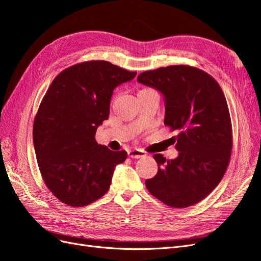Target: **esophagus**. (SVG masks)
Listing matches in <instances>:
<instances>
[{
	"label": "esophagus",
	"instance_id": "obj_1",
	"mask_svg": "<svg viewBox=\"0 0 261 261\" xmlns=\"http://www.w3.org/2000/svg\"><path fill=\"white\" fill-rule=\"evenodd\" d=\"M128 156L132 158V159H140V158L146 156V152L143 151V150L134 149V150H129Z\"/></svg>",
	"mask_w": 261,
	"mask_h": 261
}]
</instances>
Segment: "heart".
I'll return each instance as SVG.
<instances>
[{
    "label": "heart",
    "mask_w": 261,
    "mask_h": 261,
    "mask_svg": "<svg viewBox=\"0 0 261 261\" xmlns=\"http://www.w3.org/2000/svg\"><path fill=\"white\" fill-rule=\"evenodd\" d=\"M147 90H148V89H145V90H141V91H147Z\"/></svg>",
    "instance_id": "1"
}]
</instances>
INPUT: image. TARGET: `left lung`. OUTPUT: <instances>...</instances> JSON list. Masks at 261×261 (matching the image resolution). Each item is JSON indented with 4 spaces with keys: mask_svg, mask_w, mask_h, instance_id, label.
Segmentation results:
<instances>
[{
    "mask_svg": "<svg viewBox=\"0 0 261 261\" xmlns=\"http://www.w3.org/2000/svg\"><path fill=\"white\" fill-rule=\"evenodd\" d=\"M137 82L164 99V124L178 130V155L154 154L158 173L146 180L149 193L173 208L202 200L222 179L230 162L232 126L219 84L202 70L175 65L141 73Z\"/></svg>",
    "mask_w": 261,
    "mask_h": 261,
    "instance_id": "8db88e82",
    "label": "left lung"
}]
</instances>
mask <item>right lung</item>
Returning a JSON list of instances; mask_svg holds the SVG:
<instances>
[{
    "mask_svg": "<svg viewBox=\"0 0 261 261\" xmlns=\"http://www.w3.org/2000/svg\"><path fill=\"white\" fill-rule=\"evenodd\" d=\"M136 74L107 61L85 62L63 70L46 91L34 123L35 151L45 185L67 206L101 198L127 156L94 136L108 120L113 90Z\"/></svg>",
    "mask_w": 261,
    "mask_h": 261,
    "instance_id": "1",
    "label": "right lung"
}]
</instances>
